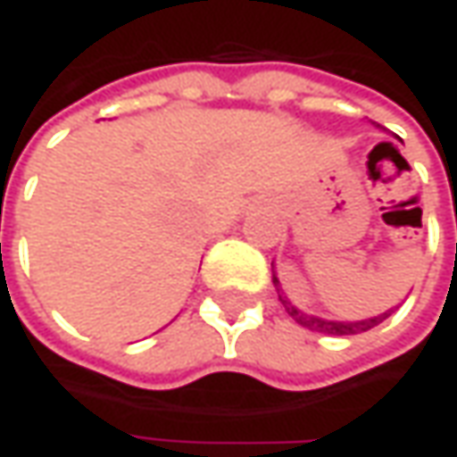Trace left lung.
<instances>
[{"label":"left lung","mask_w":457,"mask_h":457,"mask_svg":"<svg viewBox=\"0 0 457 457\" xmlns=\"http://www.w3.org/2000/svg\"><path fill=\"white\" fill-rule=\"evenodd\" d=\"M272 282L274 287H277V295H279V300H282V305L285 310L290 312V318L295 323H300L307 330H318V333H328V336H356V333H363V330H371L374 325H378L381 320H386L395 310H386V312H381V315H374V318H366V320H325L320 315H310V312H303L300 307H295L285 297V292L279 287V279H277V274H274V264H272Z\"/></svg>","instance_id":"obj_1"}]
</instances>
